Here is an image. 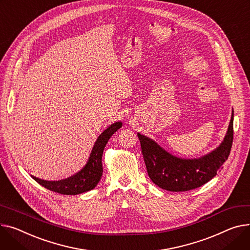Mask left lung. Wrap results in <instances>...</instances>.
Segmentation results:
<instances>
[{
  "mask_svg": "<svg viewBox=\"0 0 250 250\" xmlns=\"http://www.w3.org/2000/svg\"><path fill=\"white\" fill-rule=\"evenodd\" d=\"M147 175L157 186L171 192H184L206 184L222 169L233 142V111L221 145L199 159H180L157 143L138 134Z\"/></svg>",
  "mask_w": 250,
  "mask_h": 250,
  "instance_id": "left-lung-1",
  "label": "left lung"
}]
</instances>
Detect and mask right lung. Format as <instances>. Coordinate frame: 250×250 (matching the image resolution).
Here are the masks:
<instances>
[{
	"mask_svg": "<svg viewBox=\"0 0 250 250\" xmlns=\"http://www.w3.org/2000/svg\"><path fill=\"white\" fill-rule=\"evenodd\" d=\"M123 124L121 122L114 123L97 138L86 165L75 175L60 181H46L34 176H32V178L46 189L62 195H77L92 190L96 187L103 176L102 159L104 146L110 137Z\"/></svg>",
	"mask_w": 250,
	"mask_h": 250,
	"instance_id": "1",
	"label": "right lung"
}]
</instances>
